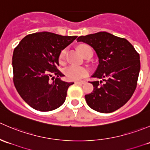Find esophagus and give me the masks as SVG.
<instances>
[{"label":"esophagus","mask_w":150,"mask_h":150,"mask_svg":"<svg viewBox=\"0 0 150 150\" xmlns=\"http://www.w3.org/2000/svg\"><path fill=\"white\" fill-rule=\"evenodd\" d=\"M85 83H86V81H76V82H75V83H77V84H84Z\"/></svg>","instance_id":"obj_1"}]
</instances>
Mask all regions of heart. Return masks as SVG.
I'll use <instances>...</instances> for the list:
<instances>
[{"label": "heart", "mask_w": 150, "mask_h": 150, "mask_svg": "<svg viewBox=\"0 0 150 150\" xmlns=\"http://www.w3.org/2000/svg\"><path fill=\"white\" fill-rule=\"evenodd\" d=\"M88 46L87 45L82 44L78 46V50L82 54H83L84 50ZM66 49H63L60 52L59 56V60L60 62H63L65 57ZM64 74H65L67 78L69 81H78V80L83 78L88 74V69L86 67L83 66H77V65H70L64 69Z\"/></svg>", "instance_id": "b5f03b06"}]
</instances>
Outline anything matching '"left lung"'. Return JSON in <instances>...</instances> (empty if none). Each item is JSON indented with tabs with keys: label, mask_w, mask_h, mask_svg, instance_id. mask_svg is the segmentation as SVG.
Wrapping results in <instances>:
<instances>
[{
	"label": "left lung",
	"mask_w": 150,
	"mask_h": 150,
	"mask_svg": "<svg viewBox=\"0 0 150 150\" xmlns=\"http://www.w3.org/2000/svg\"><path fill=\"white\" fill-rule=\"evenodd\" d=\"M78 42L91 46L99 57V65L92 75L102 81H92L93 92L85 96L93 110L110 113L122 107L137 88L140 71V57L125 38L107 32L80 36Z\"/></svg>",
	"instance_id": "left-lung-1"
}]
</instances>
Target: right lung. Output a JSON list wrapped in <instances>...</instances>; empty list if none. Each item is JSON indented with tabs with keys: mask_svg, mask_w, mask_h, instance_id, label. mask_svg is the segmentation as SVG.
<instances>
[{
	"mask_svg": "<svg viewBox=\"0 0 150 150\" xmlns=\"http://www.w3.org/2000/svg\"><path fill=\"white\" fill-rule=\"evenodd\" d=\"M76 38L49 32L35 33L25 36L14 48L13 83L23 100L35 110L51 111L65 101L68 88L74 83L60 79L64 75L58 69L59 56ZM53 75L57 78L51 82Z\"/></svg>",
	"mask_w": 150,
	"mask_h": 150,
	"instance_id": "obj_1",
	"label": "right lung"
}]
</instances>
